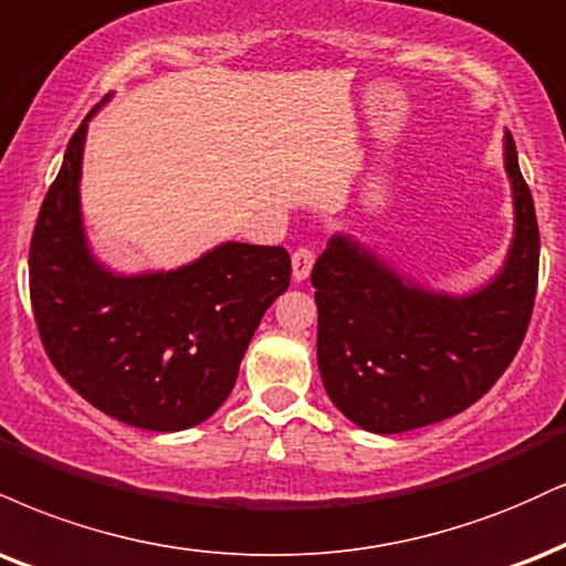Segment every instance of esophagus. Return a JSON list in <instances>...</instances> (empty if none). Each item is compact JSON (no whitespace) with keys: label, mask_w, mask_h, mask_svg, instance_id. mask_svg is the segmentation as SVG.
I'll list each match as a JSON object with an SVG mask.
<instances>
[{"label":"esophagus","mask_w":566,"mask_h":566,"mask_svg":"<svg viewBox=\"0 0 566 566\" xmlns=\"http://www.w3.org/2000/svg\"><path fill=\"white\" fill-rule=\"evenodd\" d=\"M313 261H316V253H313V248H308V244H303V248H297L292 253V276H295V282H303L311 274Z\"/></svg>","instance_id":"34e87169"}]
</instances>
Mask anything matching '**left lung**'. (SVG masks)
I'll list each match as a JSON object with an SVG mask.
<instances>
[{"instance_id": "8db88e82", "label": "left lung", "mask_w": 566, "mask_h": 566, "mask_svg": "<svg viewBox=\"0 0 566 566\" xmlns=\"http://www.w3.org/2000/svg\"><path fill=\"white\" fill-rule=\"evenodd\" d=\"M516 229L501 276L453 301L408 287L395 271L335 237L311 271L316 358L326 395L358 427L395 434L455 417L509 369L537 295L541 231L506 136Z\"/></svg>"}]
</instances>
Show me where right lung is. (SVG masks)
Wrapping results in <instances>:
<instances>
[{
    "label": "right lung",
    "instance_id": "add662e5",
    "mask_svg": "<svg viewBox=\"0 0 566 566\" xmlns=\"http://www.w3.org/2000/svg\"><path fill=\"white\" fill-rule=\"evenodd\" d=\"M86 118L31 237L39 337L60 377L102 413L139 430H187L229 398L265 308L290 287V253L227 242L171 274L102 271L81 231Z\"/></svg>",
    "mask_w": 566,
    "mask_h": 566
}]
</instances>
